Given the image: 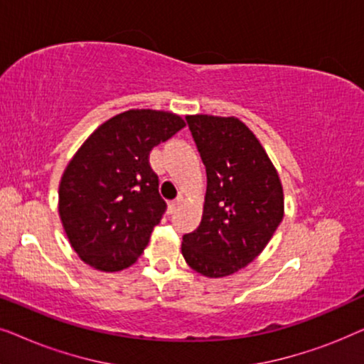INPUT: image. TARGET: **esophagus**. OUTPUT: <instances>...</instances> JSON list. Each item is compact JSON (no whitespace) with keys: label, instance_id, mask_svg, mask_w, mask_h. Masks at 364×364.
<instances>
[{"label":"esophagus","instance_id":"obj_1","mask_svg":"<svg viewBox=\"0 0 364 364\" xmlns=\"http://www.w3.org/2000/svg\"><path fill=\"white\" fill-rule=\"evenodd\" d=\"M183 202V196H178L176 200H172L171 203H168V213H173L177 210L178 207H181V203Z\"/></svg>","mask_w":364,"mask_h":364}]
</instances>
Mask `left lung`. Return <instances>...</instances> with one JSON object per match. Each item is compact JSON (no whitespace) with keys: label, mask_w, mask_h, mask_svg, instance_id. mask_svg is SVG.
Here are the masks:
<instances>
[{"label":"left lung","mask_w":364,"mask_h":364,"mask_svg":"<svg viewBox=\"0 0 364 364\" xmlns=\"http://www.w3.org/2000/svg\"><path fill=\"white\" fill-rule=\"evenodd\" d=\"M207 171L202 222L182 238L187 265L208 278L245 268L283 218V187L260 141L237 117L187 116Z\"/></svg>","instance_id":"1"}]
</instances>
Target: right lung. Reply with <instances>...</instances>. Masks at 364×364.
Here are the masks:
<instances>
[{
	"instance_id": "add662e5",
	"label": "right lung",
	"mask_w": 364,
	"mask_h": 364,
	"mask_svg": "<svg viewBox=\"0 0 364 364\" xmlns=\"http://www.w3.org/2000/svg\"><path fill=\"white\" fill-rule=\"evenodd\" d=\"M186 127L181 116L131 109L89 136L59 183V218L79 258L99 272L131 267L167 203L149 154Z\"/></svg>"
}]
</instances>
